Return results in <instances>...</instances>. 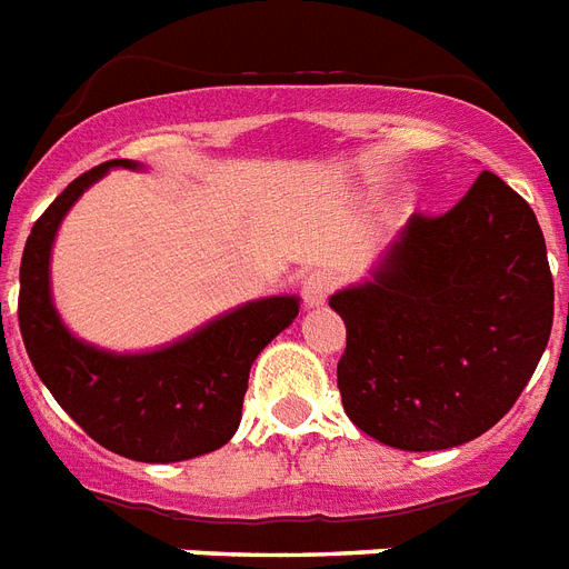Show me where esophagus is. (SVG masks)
Returning a JSON list of instances; mask_svg holds the SVG:
<instances>
[{
  "mask_svg": "<svg viewBox=\"0 0 569 569\" xmlns=\"http://www.w3.org/2000/svg\"><path fill=\"white\" fill-rule=\"evenodd\" d=\"M332 289H336V274H332V271H327V269L309 271V274L303 277V283H300L303 307L307 309L325 307V300L330 298Z\"/></svg>",
  "mask_w": 569,
  "mask_h": 569,
  "instance_id": "esophagus-1",
  "label": "esophagus"
}]
</instances>
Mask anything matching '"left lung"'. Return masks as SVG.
Instances as JSON below:
<instances>
[{
	"label": "left lung",
	"instance_id": "1",
	"mask_svg": "<svg viewBox=\"0 0 569 569\" xmlns=\"http://www.w3.org/2000/svg\"><path fill=\"white\" fill-rule=\"evenodd\" d=\"M532 207L493 172L438 219L412 216L362 283L330 298L348 327L341 406L397 450L468 445L509 412L552 330Z\"/></svg>",
	"mask_w": 569,
	"mask_h": 569
}]
</instances>
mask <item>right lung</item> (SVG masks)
<instances>
[{
	"mask_svg": "<svg viewBox=\"0 0 569 569\" xmlns=\"http://www.w3.org/2000/svg\"><path fill=\"white\" fill-rule=\"evenodd\" d=\"M110 169V160L69 183L34 221L20 266V332L37 377L92 441L124 459L169 465L219 450L242 420L253 359L292 325L298 295L248 300L198 330L142 353H117L78 339L52 298V244L60 221Z\"/></svg>",
	"mask_w": 569,
	"mask_h": 569,
	"instance_id": "obj_1",
	"label": "right lung"
}]
</instances>
